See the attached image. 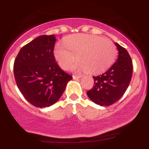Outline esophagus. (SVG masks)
<instances>
[{
	"label": "esophagus",
	"instance_id": "1",
	"mask_svg": "<svg viewBox=\"0 0 149 149\" xmlns=\"http://www.w3.org/2000/svg\"><path fill=\"white\" fill-rule=\"evenodd\" d=\"M82 77V75L79 74V75H73V79H80V78Z\"/></svg>",
	"mask_w": 149,
	"mask_h": 149
}]
</instances>
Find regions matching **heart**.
Returning <instances> with one entry per match:
<instances>
[{
	"mask_svg": "<svg viewBox=\"0 0 149 149\" xmlns=\"http://www.w3.org/2000/svg\"><path fill=\"white\" fill-rule=\"evenodd\" d=\"M65 44L58 43L54 55L62 68L67 69L76 61L73 68L97 74L107 70L118 55L115 45L109 39L90 34H77L66 37Z\"/></svg>",
	"mask_w": 149,
	"mask_h": 149,
	"instance_id": "b5f03b06",
	"label": "heart"
}]
</instances>
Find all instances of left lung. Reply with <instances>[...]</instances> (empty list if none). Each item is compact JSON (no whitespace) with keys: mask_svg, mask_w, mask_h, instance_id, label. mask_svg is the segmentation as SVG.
I'll list each match as a JSON object with an SVG mask.
<instances>
[{"mask_svg":"<svg viewBox=\"0 0 149 149\" xmlns=\"http://www.w3.org/2000/svg\"><path fill=\"white\" fill-rule=\"evenodd\" d=\"M118 50L117 61L108 70L93 76L94 85L86 92L91 101L100 106H109L118 102L127 90L132 75L133 64L125 48L115 43Z\"/></svg>","mask_w":149,"mask_h":149,"instance_id":"left-lung-1","label":"left lung"}]
</instances>
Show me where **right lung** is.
<instances>
[{
	"label": "right lung",
	"mask_w": 149,
	"mask_h": 149,
	"mask_svg": "<svg viewBox=\"0 0 149 149\" xmlns=\"http://www.w3.org/2000/svg\"><path fill=\"white\" fill-rule=\"evenodd\" d=\"M55 42L53 34L37 37L21 48L14 61L16 85L24 97L37 107L55 104L73 79L55 62Z\"/></svg>",
	"instance_id": "add662e5"
}]
</instances>
